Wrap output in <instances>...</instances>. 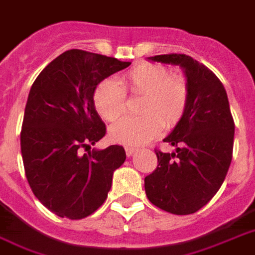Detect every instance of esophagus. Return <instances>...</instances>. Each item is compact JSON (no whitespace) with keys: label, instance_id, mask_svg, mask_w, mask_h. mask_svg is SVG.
<instances>
[{"label":"esophagus","instance_id":"obj_1","mask_svg":"<svg viewBox=\"0 0 255 255\" xmlns=\"http://www.w3.org/2000/svg\"><path fill=\"white\" fill-rule=\"evenodd\" d=\"M136 151H137V148H135V147H126V153H127V156H132Z\"/></svg>","mask_w":255,"mask_h":255}]
</instances>
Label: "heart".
Instances as JSON below:
<instances>
[{
  "label": "heart",
  "mask_w": 255,
  "mask_h": 255,
  "mask_svg": "<svg viewBox=\"0 0 255 255\" xmlns=\"http://www.w3.org/2000/svg\"><path fill=\"white\" fill-rule=\"evenodd\" d=\"M141 96L139 118H124L110 128V139L124 145H140L162 129L172 127L184 114L188 99L187 83L180 76H168L166 68L143 63L132 68L120 80H103L93 92L99 115L114 122L123 115L126 93Z\"/></svg>",
  "instance_id": "b5f03b06"
}]
</instances>
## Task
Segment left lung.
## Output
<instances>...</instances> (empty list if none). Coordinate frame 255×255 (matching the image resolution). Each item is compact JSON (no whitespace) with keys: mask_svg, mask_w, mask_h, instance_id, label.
<instances>
[{"mask_svg":"<svg viewBox=\"0 0 255 255\" xmlns=\"http://www.w3.org/2000/svg\"><path fill=\"white\" fill-rule=\"evenodd\" d=\"M152 63L179 67L188 87L184 114L164 141L174 152L155 151L158 167L144 178L149 202L167 213L187 215L217 194L233 158L234 120L226 89L203 64L186 54H159Z\"/></svg>","mask_w":255,"mask_h":255,"instance_id":"obj_1","label":"left lung"}]
</instances>
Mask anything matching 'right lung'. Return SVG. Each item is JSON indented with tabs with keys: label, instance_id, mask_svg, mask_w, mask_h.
<instances>
[{
	"label": "right lung",
	"instance_id": "right-lung-1",
	"mask_svg": "<svg viewBox=\"0 0 255 255\" xmlns=\"http://www.w3.org/2000/svg\"><path fill=\"white\" fill-rule=\"evenodd\" d=\"M129 65L67 50L42 69L30 88L21 129L25 175L37 199L61 218L95 213L107 199L115 170L126 160L122 145L92 151L91 145L106 135L93 104L95 88Z\"/></svg>",
	"mask_w": 255,
	"mask_h": 255
}]
</instances>
